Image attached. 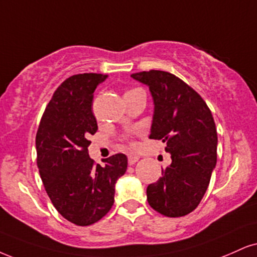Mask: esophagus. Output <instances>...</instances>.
Segmentation results:
<instances>
[{
	"label": "esophagus",
	"mask_w": 257,
	"mask_h": 257,
	"mask_svg": "<svg viewBox=\"0 0 257 257\" xmlns=\"http://www.w3.org/2000/svg\"><path fill=\"white\" fill-rule=\"evenodd\" d=\"M138 160H139L138 156H128V164L130 166H132V164L138 162Z\"/></svg>",
	"instance_id": "esophagus-1"
}]
</instances>
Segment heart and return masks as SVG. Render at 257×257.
<instances>
[{"label": "heart", "instance_id": "obj_1", "mask_svg": "<svg viewBox=\"0 0 257 257\" xmlns=\"http://www.w3.org/2000/svg\"><path fill=\"white\" fill-rule=\"evenodd\" d=\"M130 91H134V90H130ZM130 91H127V93H130Z\"/></svg>", "mask_w": 257, "mask_h": 257}]
</instances>
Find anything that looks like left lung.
Listing matches in <instances>:
<instances>
[{
  "instance_id": "left-lung-1",
  "label": "left lung",
  "mask_w": 257,
  "mask_h": 257,
  "mask_svg": "<svg viewBox=\"0 0 257 257\" xmlns=\"http://www.w3.org/2000/svg\"><path fill=\"white\" fill-rule=\"evenodd\" d=\"M149 85L155 110L150 139L162 141L172 163L147 188L148 202L166 217L194 211L205 195L217 163V128L204 99L181 78L167 71L131 75Z\"/></svg>"
}]
</instances>
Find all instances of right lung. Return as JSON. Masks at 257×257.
<instances>
[{
  "mask_svg": "<svg viewBox=\"0 0 257 257\" xmlns=\"http://www.w3.org/2000/svg\"><path fill=\"white\" fill-rule=\"evenodd\" d=\"M107 75L70 76L57 88L41 116L36 137L37 166L56 210L78 226H88L108 213L115 182L127 169V157L113 155L104 166L89 157V137L97 131L94 91Z\"/></svg>",
  "mask_w": 257,
  "mask_h": 257,
  "instance_id": "obj_1",
  "label": "right lung"
}]
</instances>
